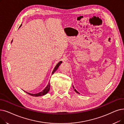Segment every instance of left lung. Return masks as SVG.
I'll return each mask as SVG.
<instances>
[{"instance_id": "obj_1", "label": "left lung", "mask_w": 124, "mask_h": 124, "mask_svg": "<svg viewBox=\"0 0 124 124\" xmlns=\"http://www.w3.org/2000/svg\"><path fill=\"white\" fill-rule=\"evenodd\" d=\"M73 88H74V87H73ZM74 91H75V92H77V93H78V91H77L76 90H75V89H74Z\"/></svg>"}]
</instances>
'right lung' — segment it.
Segmentation results:
<instances>
[{
    "label": "right lung",
    "instance_id": "obj_1",
    "mask_svg": "<svg viewBox=\"0 0 124 124\" xmlns=\"http://www.w3.org/2000/svg\"><path fill=\"white\" fill-rule=\"evenodd\" d=\"M21 25H20V27L21 26ZM12 41H13V40L12 41ZM61 63H62V61H60V62H59L57 64V65L55 66L54 69V70H53V72H52V74H53L54 73V72L56 71V70L58 69V68L59 67V66H60V65L61 64ZM50 83H49V84H48L46 86V87L44 90H43L42 91H41V92H39V93H37V94H31V93H28V92H26L28 94H29V95H31V96H34V97L41 96H42V95H46V94H47V93L48 92H49V90H50Z\"/></svg>",
    "mask_w": 124,
    "mask_h": 124
}]
</instances>
